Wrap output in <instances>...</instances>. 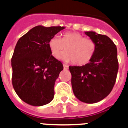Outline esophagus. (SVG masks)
I'll return each mask as SVG.
<instances>
[{
	"mask_svg": "<svg viewBox=\"0 0 128 128\" xmlns=\"http://www.w3.org/2000/svg\"><path fill=\"white\" fill-rule=\"evenodd\" d=\"M63 66H64V70H68V66L67 65L64 64V65H63Z\"/></svg>",
	"mask_w": 128,
	"mask_h": 128,
	"instance_id": "obj_1",
	"label": "esophagus"
}]
</instances>
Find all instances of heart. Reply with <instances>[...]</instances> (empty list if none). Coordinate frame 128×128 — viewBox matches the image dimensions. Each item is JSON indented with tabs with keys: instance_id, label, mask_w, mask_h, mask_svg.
Listing matches in <instances>:
<instances>
[{
	"instance_id": "heart-1",
	"label": "heart",
	"mask_w": 128,
	"mask_h": 128,
	"mask_svg": "<svg viewBox=\"0 0 128 128\" xmlns=\"http://www.w3.org/2000/svg\"><path fill=\"white\" fill-rule=\"evenodd\" d=\"M48 46L52 55L55 58H58L66 48V52L61 55L60 58L67 62H73L77 66L88 64L96 50L94 41L75 32H64L61 38L58 35L52 36Z\"/></svg>"
}]
</instances>
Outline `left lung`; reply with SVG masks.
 <instances>
[{"label":"left lung","mask_w":128,"mask_h":128,"mask_svg":"<svg viewBox=\"0 0 128 128\" xmlns=\"http://www.w3.org/2000/svg\"><path fill=\"white\" fill-rule=\"evenodd\" d=\"M85 34L95 42V55L88 64L69 69L74 95L81 102L93 104L106 97L115 85L118 70L117 49L106 35L93 31Z\"/></svg>","instance_id":"left-lung-1"}]
</instances>
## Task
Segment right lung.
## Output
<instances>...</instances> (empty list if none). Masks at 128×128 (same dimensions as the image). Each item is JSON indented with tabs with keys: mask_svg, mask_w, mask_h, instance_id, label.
I'll return each mask as SVG.
<instances>
[{
	"mask_svg": "<svg viewBox=\"0 0 128 128\" xmlns=\"http://www.w3.org/2000/svg\"><path fill=\"white\" fill-rule=\"evenodd\" d=\"M64 28L37 26L18 40L12 58V84L24 102L41 106L53 99L55 82L64 68L52 55L48 42Z\"/></svg>",
	"mask_w": 128,
	"mask_h": 128,
	"instance_id": "1",
	"label": "right lung"
}]
</instances>
